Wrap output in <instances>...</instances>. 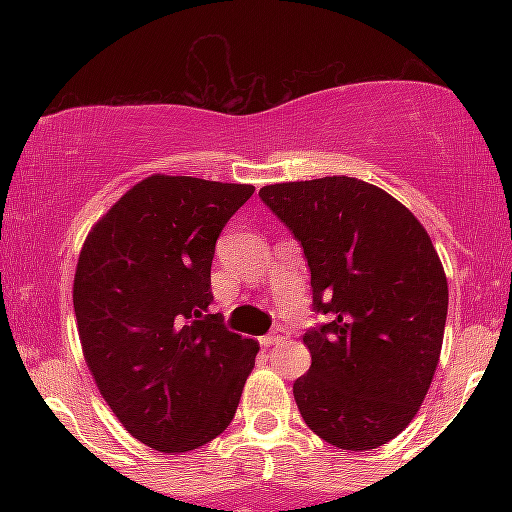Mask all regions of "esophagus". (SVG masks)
Masks as SVG:
<instances>
[{"label": "esophagus", "mask_w": 512, "mask_h": 512, "mask_svg": "<svg viewBox=\"0 0 512 512\" xmlns=\"http://www.w3.org/2000/svg\"><path fill=\"white\" fill-rule=\"evenodd\" d=\"M286 342V332L281 327H276L272 334L262 337V346H276V344H284Z\"/></svg>", "instance_id": "esophagus-1"}]
</instances>
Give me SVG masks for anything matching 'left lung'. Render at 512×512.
Segmentation results:
<instances>
[{"label":"left lung","mask_w":512,"mask_h":512,"mask_svg":"<svg viewBox=\"0 0 512 512\" xmlns=\"http://www.w3.org/2000/svg\"><path fill=\"white\" fill-rule=\"evenodd\" d=\"M260 197L303 245L313 305L330 315L303 334V421L334 448L390 443L424 402L443 346L448 279L431 236L402 202L346 175L264 185Z\"/></svg>","instance_id":"obj_1"}]
</instances>
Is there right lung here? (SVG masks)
Listing matches in <instances>:
<instances>
[{"mask_svg": "<svg viewBox=\"0 0 512 512\" xmlns=\"http://www.w3.org/2000/svg\"><path fill=\"white\" fill-rule=\"evenodd\" d=\"M255 187L149 175L93 223L74 274L84 361L125 431L190 452L236 416L260 344L211 315L221 228Z\"/></svg>", "mask_w": 512, "mask_h": 512, "instance_id": "1", "label": "right lung"}]
</instances>
